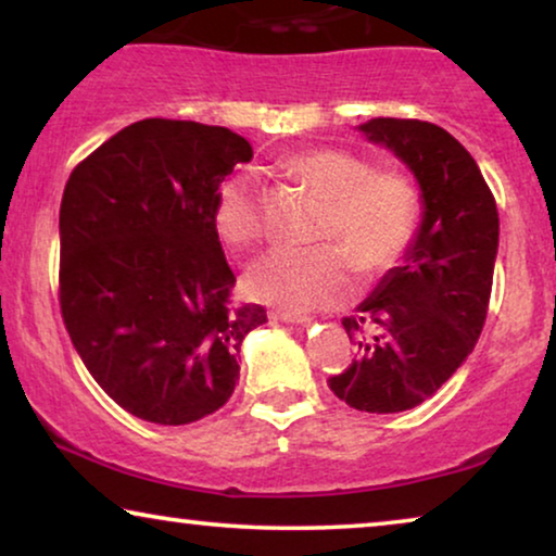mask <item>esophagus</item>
Listing matches in <instances>:
<instances>
[{
	"instance_id": "obj_1",
	"label": "esophagus",
	"mask_w": 556,
	"mask_h": 556,
	"mask_svg": "<svg viewBox=\"0 0 556 556\" xmlns=\"http://www.w3.org/2000/svg\"><path fill=\"white\" fill-rule=\"evenodd\" d=\"M276 321H283V324H311L314 318L308 314H295V311H276V314H270Z\"/></svg>"
}]
</instances>
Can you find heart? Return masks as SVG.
<instances>
[{
	"label": "heart",
	"mask_w": 556,
	"mask_h": 556,
	"mask_svg": "<svg viewBox=\"0 0 556 556\" xmlns=\"http://www.w3.org/2000/svg\"><path fill=\"white\" fill-rule=\"evenodd\" d=\"M288 169L329 200L318 227L329 245L276 248L248 270V291L288 311L333 306L352 293L356 260L367 270H382L405 253L420 197L405 174L371 172L362 156L339 149L301 151L288 159ZM215 227L232 248L263 238V192L253 169L235 172L217 187Z\"/></svg>",
	"instance_id": "obj_1"
}]
</instances>
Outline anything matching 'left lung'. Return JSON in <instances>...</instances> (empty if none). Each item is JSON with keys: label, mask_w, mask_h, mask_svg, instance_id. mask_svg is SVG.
Returning a JSON list of instances; mask_svg holds the SVG:
<instances>
[{"label": "left lung", "mask_w": 556, "mask_h": 556, "mask_svg": "<svg viewBox=\"0 0 556 556\" xmlns=\"http://www.w3.org/2000/svg\"><path fill=\"white\" fill-rule=\"evenodd\" d=\"M356 131L413 172L422 215L402 263L341 321L356 356L329 387L362 413H405L432 397L481 337L498 253V212L476 159L445 128L369 118Z\"/></svg>", "instance_id": "8db88e82"}]
</instances>
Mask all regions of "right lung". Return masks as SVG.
<instances>
[{
    "instance_id": "right-lung-1",
    "label": "right lung",
    "mask_w": 556,
    "mask_h": 556,
    "mask_svg": "<svg viewBox=\"0 0 556 556\" xmlns=\"http://www.w3.org/2000/svg\"><path fill=\"white\" fill-rule=\"evenodd\" d=\"M253 147L225 126L143 118L75 166L60 204V311L90 375L147 422L225 405L242 339L268 321L235 308L215 194Z\"/></svg>"
}]
</instances>
